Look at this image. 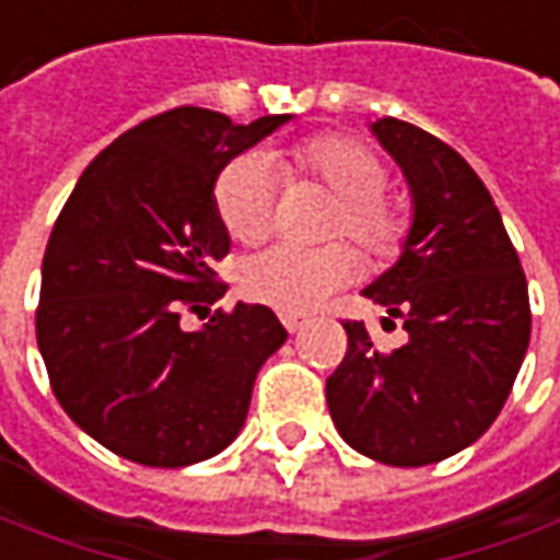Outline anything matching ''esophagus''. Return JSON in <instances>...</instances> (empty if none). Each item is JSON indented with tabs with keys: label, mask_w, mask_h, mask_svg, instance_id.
Instances as JSON below:
<instances>
[{
	"label": "esophagus",
	"mask_w": 560,
	"mask_h": 560,
	"mask_svg": "<svg viewBox=\"0 0 560 560\" xmlns=\"http://www.w3.org/2000/svg\"><path fill=\"white\" fill-rule=\"evenodd\" d=\"M281 325L288 334H296V330L306 325V318H300V315H281Z\"/></svg>",
	"instance_id": "obj_1"
}]
</instances>
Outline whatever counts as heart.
Here are the masks:
<instances>
[{"label": "heart", "mask_w": 560, "mask_h": 560, "mask_svg": "<svg viewBox=\"0 0 560 560\" xmlns=\"http://www.w3.org/2000/svg\"><path fill=\"white\" fill-rule=\"evenodd\" d=\"M284 180H318L340 199L330 235L349 238L371 264L398 257L410 232L408 205L392 196L389 171L368 143L349 135H318L279 155ZM279 177L264 155H238L220 171L214 208L235 242L254 245L272 232ZM355 276V257L343 245L303 250L276 245L248 257L238 284L248 300L284 315L315 310Z\"/></svg>", "instance_id": "heart-1"}]
</instances>
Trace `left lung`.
Returning a JSON list of instances; mask_svg holds the SVG:
<instances>
[{"instance_id":"1","label":"left lung","mask_w":560,"mask_h":560,"mask_svg":"<svg viewBox=\"0 0 560 560\" xmlns=\"http://www.w3.org/2000/svg\"><path fill=\"white\" fill-rule=\"evenodd\" d=\"M405 171L413 220L398 264L361 294L386 306L408 343L380 352L346 322V359L328 376V410L349 447L386 466L459 454L500 417L530 343L518 250L469 162L401 119L371 125Z\"/></svg>"}]
</instances>
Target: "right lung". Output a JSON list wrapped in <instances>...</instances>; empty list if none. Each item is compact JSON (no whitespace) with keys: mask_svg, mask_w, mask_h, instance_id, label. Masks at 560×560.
Returning <instances> with one entry per match:
<instances>
[{"mask_svg":"<svg viewBox=\"0 0 560 560\" xmlns=\"http://www.w3.org/2000/svg\"><path fill=\"white\" fill-rule=\"evenodd\" d=\"M288 119L177 106L116 137L70 192L42 260L36 340L60 408L106 451L180 469L242 432L288 330L260 303L217 310L201 330L180 312L226 294L211 269L230 254L220 171Z\"/></svg>","mask_w":560,"mask_h":560,"instance_id":"obj_1","label":"right lung"}]
</instances>
